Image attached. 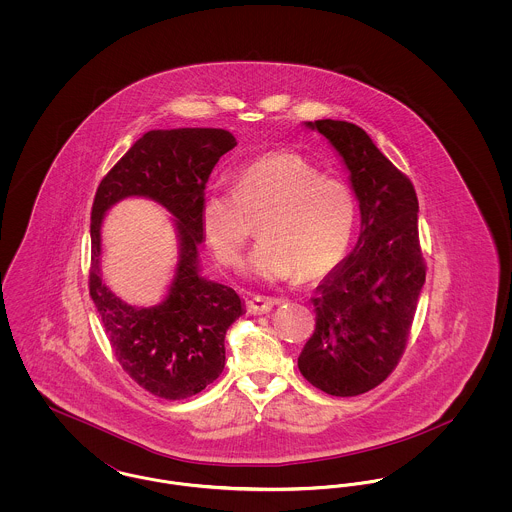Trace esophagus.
I'll list each match as a JSON object with an SVG mask.
<instances>
[{"mask_svg": "<svg viewBox=\"0 0 512 512\" xmlns=\"http://www.w3.org/2000/svg\"><path fill=\"white\" fill-rule=\"evenodd\" d=\"M280 299L274 297H265V295H253L247 299V311L251 315H265L274 305H278Z\"/></svg>", "mask_w": 512, "mask_h": 512, "instance_id": "34e87169", "label": "esophagus"}]
</instances>
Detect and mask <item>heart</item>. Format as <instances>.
Listing matches in <instances>:
<instances>
[{"instance_id":"obj_1","label":"heart","mask_w":512,"mask_h":512,"mask_svg":"<svg viewBox=\"0 0 512 512\" xmlns=\"http://www.w3.org/2000/svg\"><path fill=\"white\" fill-rule=\"evenodd\" d=\"M261 242L247 270L267 282L299 274L320 280L340 265L357 219L351 188L328 178L297 153L261 155L234 174V192L213 190L201 199V228L222 265L240 263L249 238L247 217H259Z\"/></svg>"}]
</instances>
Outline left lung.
<instances>
[{
    "instance_id": "8db88e82",
    "label": "left lung",
    "mask_w": 512,
    "mask_h": 512,
    "mask_svg": "<svg viewBox=\"0 0 512 512\" xmlns=\"http://www.w3.org/2000/svg\"><path fill=\"white\" fill-rule=\"evenodd\" d=\"M340 153L361 209L353 251L317 288V326L297 366L315 388L353 397L382 384L411 334L426 265L418 240V199L411 180L393 167L353 122H307Z\"/></svg>"
}]
</instances>
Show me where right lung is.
Segmentation results:
<instances>
[{"mask_svg": "<svg viewBox=\"0 0 512 512\" xmlns=\"http://www.w3.org/2000/svg\"><path fill=\"white\" fill-rule=\"evenodd\" d=\"M222 128L149 130L103 176L92 205L90 295L122 370L161 399H186L213 384L224 368V336L244 315L232 288L199 274L201 199L220 157L236 146ZM124 196H147L175 217L179 263L168 297L134 308L100 278V222Z\"/></svg>", "mask_w": 512, "mask_h": 512, "instance_id": "obj_1", "label": "right lung"}]
</instances>
